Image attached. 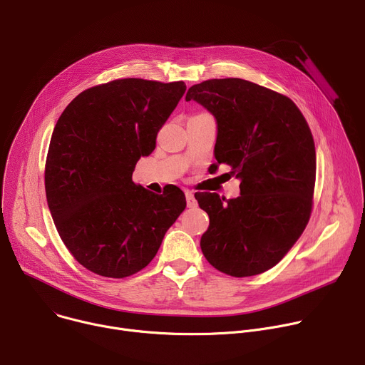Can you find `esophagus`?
Wrapping results in <instances>:
<instances>
[{"instance_id": "1", "label": "esophagus", "mask_w": 365, "mask_h": 365, "mask_svg": "<svg viewBox=\"0 0 365 365\" xmlns=\"http://www.w3.org/2000/svg\"><path fill=\"white\" fill-rule=\"evenodd\" d=\"M186 203L189 207H196L197 206V200L195 199V195L190 190H186Z\"/></svg>"}]
</instances>
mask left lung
I'll return each mask as SVG.
<instances>
[{
    "label": "left lung",
    "mask_w": 365,
    "mask_h": 365,
    "mask_svg": "<svg viewBox=\"0 0 365 365\" xmlns=\"http://www.w3.org/2000/svg\"><path fill=\"white\" fill-rule=\"evenodd\" d=\"M192 99L217 121V163L211 168L228 165L241 182L240 196L230 200L210 192L195 195L210 215L202 252L234 277L264 273L309 221L317 176L314 137L292 99L250 81H205L189 88L186 101Z\"/></svg>",
    "instance_id": "1"
}]
</instances>
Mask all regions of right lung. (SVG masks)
<instances>
[{"instance_id":"1","label":"right lung","mask_w":365,"mask_h":365,"mask_svg":"<svg viewBox=\"0 0 365 365\" xmlns=\"http://www.w3.org/2000/svg\"><path fill=\"white\" fill-rule=\"evenodd\" d=\"M186 91L185 82L118 79L81 92L51 134L44 186L56 230L83 267L123 279L144 269L186 206L173 186L133 182L140 158Z\"/></svg>"}]
</instances>
